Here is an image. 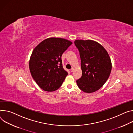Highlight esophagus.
Here are the masks:
<instances>
[{
	"instance_id": "esophagus-1",
	"label": "esophagus",
	"mask_w": 133,
	"mask_h": 133,
	"mask_svg": "<svg viewBox=\"0 0 133 133\" xmlns=\"http://www.w3.org/2000/svg\"><path fill=\"white\" fill-rule=\"evenodd\" d=\"M74 68L72 67V68L70 69V71H71V72H73V71H74Z\"/></svg>"
}]
</instances>
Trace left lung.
Segmentation results:
<instances>
[{"instance_id":"1","label":"left lung","mask_w":133,"mask_h":133,"mask_svg":"<svg viewBox=\"0 0 133 133\" xmlns=\"http://www.w3.org/2000/svg\"><path fill=\"white\" fill-rule=\"evenodd\" d=\"M81 62L82 75L76 81L78 88L85 93L100 89L106 82L111 70V62L107 51L93 40H77L74 42Z\"/></svg>"}]
</instances>
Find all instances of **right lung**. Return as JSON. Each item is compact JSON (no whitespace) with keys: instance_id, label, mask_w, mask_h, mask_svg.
Instances as JSON below:
<instances>
[{"instance_id":"right-lung-1","label":"right lung","mask_w":133,"mask_h":133,"mask_svg":"<svg viewBox=\"0 0 133 133\" xmlns=\"http://www.w3.org/2000/svg\"><path fill=\"white\" fill-rule=\"evenodd\" d=\"M72 44L65 39L48 38L33 50L29 62L31 75L42 90H58L68 75L63 67L62 56Z\"/></svg>"}]
</instances>
